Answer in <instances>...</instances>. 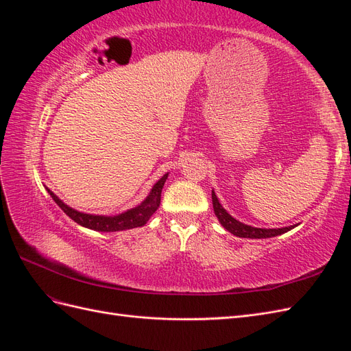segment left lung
Returning a JSON list of instances; mask_svg holds the SVG:
<instances>
[{
	"mask_svg": "<svg viewBox=\"0 0 351 351\" xmlns=\"http://www.w3.org/2000/svg\"><path fill=\"white\" fill-rule=\"evenodd\" d=\"M212 205H214V212L221 222V226L226 230H228L231 234H234L237 237H244V239H268V237H275L284 234V232L293 230L295 226L291 227H285V228H256V227H250L243 224V222L237 221L232 218L228 212L222 208L219 204V200L215 195L214 190H212Z\"/></svg>",
	"mask_w": 351,
	"mask_h": 351,
	"instance_id": "1",
	"label": "left lung"
}]
</instances>
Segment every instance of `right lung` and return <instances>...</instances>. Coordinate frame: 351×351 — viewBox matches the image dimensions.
<instances>
[{
  "label": "right lung",
  "instance_id": "add662e5",
  "mask_svg": "<svg viewBox=\"0 0 351 351\" xmlns=\"http://www.w3.org/2000/svg\"><path fill=\"white\" fill-rule=\"evenodd\" d=\"M168 174H165L162 178L158 180L155 186L152 187L149 196H147L139 206H136L130 210L124 212V214L115 215V217L89 215V214H83V212H79V210H74L70 206H67L64 202L60 200L49 189L47 190L51 195V197L54 199L56 204L64 210V214L69 215L74 222H77L79 226H83L95 231H123V230L142 227L147 221H149V218L155 214V210L159 208V204H161V192H162Z\"/></svg>",
  "mask_w": 351,
  "mask_h": 351
}]
</instances>
